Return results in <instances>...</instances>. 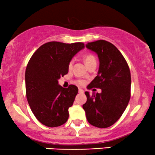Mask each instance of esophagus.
Wrapping results in <instances>:
<instances>
[{"label": "esophagus", "mask_w": 155, "mask_h": 155, "mask_svg": "<svg viewBox=\"0 0 155 155\" xmlns=\"http://www.w3.org/2000/svg\"><path fill=\"white\" fill-rule=\"evenodd\" d=\"M79 92L80 94H83L84 93V90H82V89H79Z\"/></svg>", "instance_id": "obj_1"}]
</instances>
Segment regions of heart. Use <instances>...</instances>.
Returning a JSON list of instances; mask_svg holds the SVG:
<instances>
[{
	"label": "heart",
	"instance_id": "b5f03b06",
	"mask_svg": "<svg viewBox=\"0 0 155 155\" xmlns=\"http://www.w3.org/2000/svg\"><path fill=\"white\" fill-rule=\"evenodd\" d=\"M84 62H85V63H86V65H89V64H90L92 63H96V58L93 54H87L84 56ZM73 65H74V60L72 59V60H71L70 62L68 63V68L69 69L71 68ZM76 83L79 85H82V84H84V81L83 80L79 79V80H77V81H76Z\"/></svg>",
	"mask_w": 155,
	"mask_h": 155
}]
</instances>
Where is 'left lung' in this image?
Returning <instances> with one entry per match:
<instances>
[{"label": "left lung", "mask_w": 155, "mask_h": 155, "mask_svg": "<svg viewBox=\"0 0 155 155\" xmlns=\"http://www.w3.org/2000/svg\"><path fill=\"white\" fill-rule=\"evenodd\" d=\"M87 49L95 51L100 61L96 77L87 86L100 88L101 93L85 92L87 102L83 105L88 122L106 128L120 118L130 98L131 76L127 61L114 44L105 40L90 42Z\"/></svg>", "instance_id": "left-lung-1"}]
</instances>
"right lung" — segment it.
<instances>
[{"instance_id":"add662e5","label":"right lung","mask_w":155,"mask_h":155,"mask_svg":"<svg viewBox=\"0 0 155 155\" xmlns=\"http://www.w3.org/2000/svg\"><path fill=\"white\" fill-rule=\"evenodd\" d=\"M84 47L81 42L51 41L35 51L25 71L26 97L31 111L41 124L58 127L67 122L68 108L78 93L77 87L63 88L58 79L68 72V63Z\"/></svg>"}]
</instances>
